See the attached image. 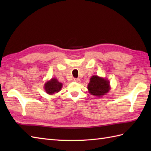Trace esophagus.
<instances>
[{
	"instance_id": "esophagus-1",
	"label": "esophagus",
	"mask_w": 151,
	"mask_h": 151,
	"mask_svg": "<svg viewBox=\"0 0 151 151\" xmlns=\"http://www.w3.org/2000/svg\"><path fill=\"white\" fill-rule=\"evenodd\" d=\"M74 81L76 82H79L81 81H80L79 78H74Z\"/></svg>"
}]
</instances>
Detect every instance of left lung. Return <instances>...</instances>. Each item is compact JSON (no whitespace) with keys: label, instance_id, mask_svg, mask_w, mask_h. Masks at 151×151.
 <instances>
[{"label":"left lung","instance_id":"1","mask_svg":"<svg viewBox=\"0 0 151 151\" xmlns=\"http://www.w3.org/2000/svg\"><path fill=\"white\" fill-rule=\"evenodd\" d=\"M89 93L93 95L101 97L108 92L110 89V83L104 78L93 76L88 86Z\"/></svg>","mask_w":151,"mask_h":151}]
</instances>
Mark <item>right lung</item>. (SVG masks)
Masks as SVG:
<instances>
[{
	"label": "right lung",
	"mask_w": 151,
	"mask_h": 151,
	"mask_svg": "<svg viewBox=\"0 0 151 151\" xmlns=\"http://www.w3.org/2000/svg\"><path fill=\"white\" fill-rule=\"evenodd\" d=\"M62 84L58 81L56 78H52L51 81L45 84V89L48 94L52 95L54 93H58L62 89Z\"/></svg>",
	"instance_id": "obj_1"
}]
</instances>
